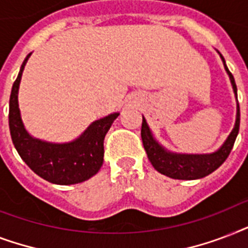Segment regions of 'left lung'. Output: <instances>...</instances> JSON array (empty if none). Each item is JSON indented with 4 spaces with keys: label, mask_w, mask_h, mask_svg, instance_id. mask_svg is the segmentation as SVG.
<instances>
[{
    "label": "left lung",
    "mask_w": 248,
    "mask_h": 248,
    "mask_svg": "<svg viewBox=\"0 0 248 248\" xmlns=\"http://www.w3.org/2000/svg\"><path fill=\"white\" fill-rule=\"evenodd\" d=\"M219 52V51H217ZM220 58L223 60L224 68L227 71L229 79H231L233 93L237 99V86L234 82V77L228 69L223 55L219 52ZM239 131V105L237 103V114H235L234 127L224 141L223 145L217 151L206 155H185V153H175L165 148L158 140L155 139L153 132L148 126L147 121L143 117L141 124V139H143L144 149L147 152L148 158L151 161L158 172L163 173L166 176L179 179V180H196L210 175L216 169L223 165L224 161L228 158L232 148L234 145L235 138Z\"/></svg>",
    "instance_id": "1"
}]
</instances>
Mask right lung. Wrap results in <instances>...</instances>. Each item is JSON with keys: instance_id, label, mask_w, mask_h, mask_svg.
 <instances>
[{"instance_id": "obj_1", "label": "right lung", "mask_w": 248, "mask_h": 248, "mask_svg": "<svg viewBox=\"0 0 248 248\" xmlns=\"http://www.w3.org/2000/svg\"><path fill=\"white\" fill-rule=\"evenodd\" d=\"M29 56L21 64L10 95L9 126L14 147L33 172L52 184L71 185L89 180L103 165L104 138L120 113L93 121L77 139L68 143H50L32 136L23 124L17 101L21 76Z\"/></svg>"}]
</instances>
